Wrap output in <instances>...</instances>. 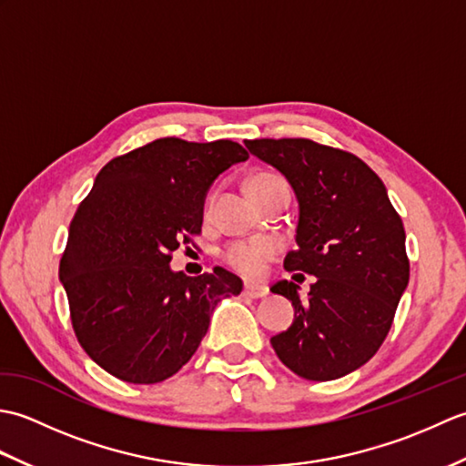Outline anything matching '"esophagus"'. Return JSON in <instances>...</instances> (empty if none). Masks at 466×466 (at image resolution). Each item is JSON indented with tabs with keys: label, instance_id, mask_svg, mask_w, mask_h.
<instances>
[{
	"label": "esophagus",
	"instance_id": "34e87169",
	"mask_svg": "<svg viewBox=\"0 0 466 466\" xmlns=\"http://www.w3.org/2000/svg\"><path fill=\"white\" fill-rule=\"evenodd\" d=\"M242 294L246 296V299H264L266 294H268V289L266 286H258V284H246Z\"/></svg>",
	"mask_w": 466,
	"mask_h": 466
}]
</instances>
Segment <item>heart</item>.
<instances>
[{
  "instance_id": "obj_1",
  "label": "heart",
  "mask_w": 466,
  "mask_h": 466,
  "mask_svg": "<svg viewBox=\"0 0 466 466\" xmlns=\"http://www.w3.org/2000/svg\"><path fill=\"white\" fill-rule=\"evenodd\" d=\"M276 184L284 182L272 174H256L248 180V190L252 196H256L258 192L266 190V187ZM276 250H279V246H276L272 238L260 236V238L240 240L228 246L224 250V260L234 272L246 276V279H258L264 272L266 264L276 256Z\"/></svg>"
}]
</instances>
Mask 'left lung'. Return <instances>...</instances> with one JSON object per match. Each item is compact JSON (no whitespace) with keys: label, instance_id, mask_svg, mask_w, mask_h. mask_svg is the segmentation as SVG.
Returning a JSON list of instances; mask_svg holds the SVG:
<instances>
[{"label":"left lung","instance_id":"1","mask_svg":"<svg viewBox=\"0 0 466 466\" xmlns=\"http://www.w3.org/2000/svg\"><path fill=\"white\" fill-rule=\"evenodd\" d=\"M276 167L299 202V248L284 268L316 276L309 299L280 280L294 320L270 339L274 352L306 380H334L360 369L380 349L409 286L404 226L382 180L360 157L304 137L246 140Z\"/></svg>","mask_w":466,"mask_h":466}]
</instances>
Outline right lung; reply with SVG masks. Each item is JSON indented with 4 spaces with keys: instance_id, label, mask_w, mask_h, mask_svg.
<instances>
[{
    "instance_id": "add662e5",
    "label": "right lung",
    "mask_w": 466,
    "mask_h": 466,
    "mask_svg": "<svg viewBox=\"0 0 466 466\" xmlns=\"http://www.w3.org/2000/svg\"><path fill=\"white\" fill-rule=\"evenodd\" d=\"M246 160L232 140L162 137L107 162L77 206L59 280L82 349L116 379H170L198 350L216 304L242 292L220 266L186 276L170 260L200 234L216 177Z\"/></svg>"
}]
</instances>
